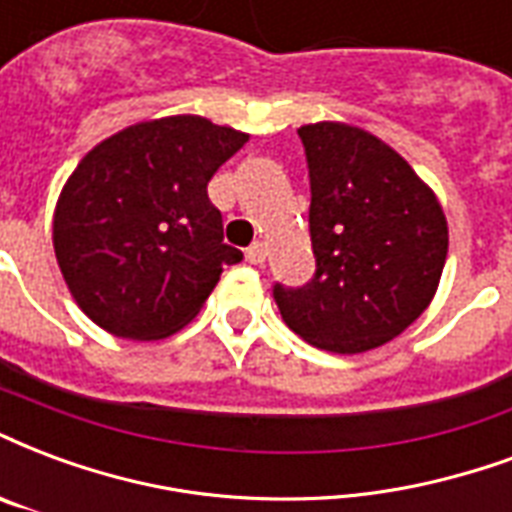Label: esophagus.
<instances>
[{"mask_svg":"<svg viewBox=\"0 0 512 512\" xmlns=\"http://www.w3.org/2000/svg\"><path fill=\"white\" fill-rule=\"evenodd\" d=\"M266 244H252L249 249H246V263H252V266H260V263H266Z\"/></svg>","mask_w":512,"mask_h":512,"instance_id":"34e87169","label":"esophagus"}]
</instances>
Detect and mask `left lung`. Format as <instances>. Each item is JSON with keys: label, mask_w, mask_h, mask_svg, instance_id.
Segmentation results:
<instances>
[{"label": "left lung", "mask_w": 512, "mask_h": 512, "mask_svg": "<svg viewBox=\"0 0 512 512\" xmlns=\"http://www.w3.org/2000/svg\"><path fill=\"white\" fill-rule=\"evenodd\" d=\"M309 165L314 276L276 282L274 301L301 339L355 355L418 320L437 293L448 222L404 157L369 132L320 121L298 130Z\"/></svg>", "instance_id": "obj_1"}]
</instances>
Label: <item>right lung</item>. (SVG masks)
<instances>
[{"label":"right lung","instance_id":"1","mask_svg":"<svg viewBox=\"0 0 512 512\" xmlns=\"http://www.w3.org/2000/svg\"><path fill=\"white\" fill-rule=\"evenodd\" d=\"M249 135L203 116L140 121L94 146L64 184L54 249L75 304L121 339H165L200 312L225 244L208 181Z\"/></svg>","mask_w":512,"mask_h":512}]
</instances>
